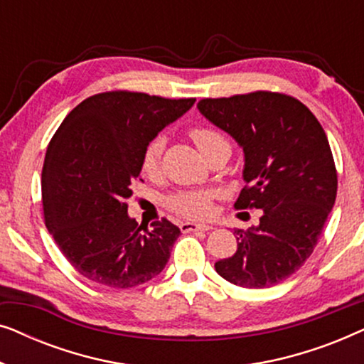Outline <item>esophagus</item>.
Masks as SVG:
<instances>
[{
  "label": "esophagus",
  "mask_w": 364,
  "mask_h": 364,
  "mask_svg": "<svg viewBox=\"0 0 364 364\" xmlns=\"http://www.w3.org/2000/svg\"><path fill=\"white\" fill-rule=\"evenodd\" d=\"M181 230L183 233H191V232H208L212 230V225H208V223H193V222H182L181 225Z\"/></svg>",
  "instance_id": "34e87169"
}]
</instances>
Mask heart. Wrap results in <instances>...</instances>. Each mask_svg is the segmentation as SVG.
Returning <instances> with one entry per match:
<instances>
[{"mask_svg":"<svg viewBox=\"0 0 364 364\" xmlns=\"http://www.w3.org/2000/svg\"><path fill=\"white\" fill-rule=\"evenodd\" d=\"M188 136L196 144L203 157H207L217 147L225 146L227 141L217 129L210 126H196L188 131ZM164 137L157 136L147 142L141 156V171L147 177H157L162 166L164 154ZM218 197L215 191H183L176 192L167 197V207L177 215L192 218V220H202L212 215L213 202Z\"/></svg>","mask_w":364,"mask_h":364,"instance_id":"b5f03b06","label":"heart"}]
</instances>
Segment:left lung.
Returning a JSON list of instances; mask_svg holds the SVG:
<instances>
[{"label": "left lung", "mask_w": 364, "mask_h": 364, "mask_svg": "<svg viewBox=\"0 0 364 364\" xmlns=\"http://www.w3.org/2000/svg\"><path fill=\"white\" fill-rule=\"evenodd\" d=\"M198 111L245 152L235 208H262L260 225L235 228L237 252L215 263L222 278L268 288L293 275L315 250L336 198L338 173L313 112L283 92L205 97Z\"/></svg>", "instance_id": "1"}]
</instances>
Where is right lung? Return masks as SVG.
I'll return each instance as SVG.
<instances>
[{
  "instance_id": "add662e5",
  "label": "right lung",
  "mask_w": 364,
  "mask_h": 364,
  "mask_svg": "<svg viewBox=\"0 0 364 364\" xmlns=\"http://www.w3.org/2000/svg\"><path fill=\"white\" fill-rule=\"evenodd\" d=\"M196 99L107 91L84 99L49 142L41 173L44 223L66 260L112 288L142 285L164 270L178 227L151 228L127 215L147 142Z\"/></svg>"
}]
</instances>
